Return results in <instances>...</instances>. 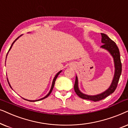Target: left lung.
<instances>
[{
  "mask_svg": "<svg viewBox=\"0 0 128 128\" xmlns=\"http://www.w3.org/2000/svg\"><path fill=\"white\" fill-rule=\"evenodd\" d=\"M101 34L102 36L101 42L104 44L102 46H101V47L108 50L114 58V64H115V74H114L111 85H110V88L108 90L98 95H86L82 93L80 91L79 88H78V78L76 76V81H75L74 86V91L78 96L84 99V100H91V101H93L94 102L103 100V99L105 98L115 91V90L117 87L118 83L119 80H120V74H121L122 72V63L121 61H120V53L118 47L115 42L114 41H112L106 34L104 33Z\"/></svg>",
  "mask_w": 128,
  "mask_h": 128,
  "instance_id": "1",
  "label": "left lung"
}]
</instances>
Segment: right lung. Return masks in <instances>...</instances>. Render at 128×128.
Masks as SVG:
<instances>
[{"instance_id":"right-lung-1","label":"right lung","mask_w":128,"mask_h":128,"mask_svg":"<svg viewBox=\"0 0 128 128\" xmlns=\"http://www.w3.org/2000/svg\"><path fill=\"white\" fill-rule=\"evenodd\" d=\"M21 36H22V35H21ZM19 36V37H18V38H17L16 39V40H15L14 41V42H13V43H12V46H10V47L9 50H8V52H9V51H10V49H11V48H12V46H13V44H14V42H16V41L17 40H18V38H19V37H20V36ZM7 55H8V54H7ZM6 57H7V56H6ZM61 71H59V72H58V73H57V74L56 75V76H54V79H53V81H52V87H51L50 91V92H48V94H47V95H46V96H44V98H41V99H40V100H34V101H31V100H26V99H24V98H23V99H24V100H26V101H30V102H35V101H40V100H43V99H44V98H47V97H48V96H49V95H50V94H51V92H52V89H53V88H54V84H55V81H56V79H57V76H58V75L60 74V72H61ZM7 80H8V84H9V86H10V88H12V87H11L10 85V83H9V82H8V78H7Z\"/></svg>"}]
</instances>
